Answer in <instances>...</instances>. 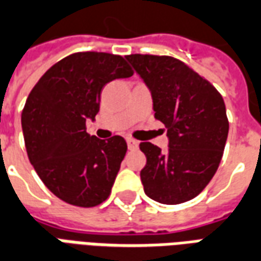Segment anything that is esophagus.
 <instances>
[{
    "label": "esophagus",
    "mask_w": 261,
    "mask_h": 261,
    "mask_svg": "<svg viewBox=\"0 0 261 261\" xmlns=\"http://www.w3.org/2000/svg\"><path fill=\"white\" fill-rule=\"evenodd\" d=\"M127 145H128V149H137V147H138V141L128 137V138H127Z\"/></svg>",
    "instance_id": "34e87169"
}]
</instances>
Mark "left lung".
I'll list each match as a JSON object with an SVG mask.
<instances>
[{
  "instance_id": "8db88e82",
  "label": "left lung",
  "mask_w": 261,
  "mask_h": 261,
  "mask_svg": "<svg viewBox=\"0 0 261 261\" xmlns=\"http://www.w3.org/2000/svg\"><path fill=\"white\" fill-rule=\"evenodd\" d=\"M151 89L155 119L168 130L169 148L162 153L141 142L147 156L141 170L144 192L162 204H180L197 197L218 169L229 121L215 86L170 56H125Z\"/></svg>"
}]
</instances>
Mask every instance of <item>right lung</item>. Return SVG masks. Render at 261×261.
<instances>
[{
  "instance_id": "add662e5",
  "label": "right lung",
  "mask_w": 261,
  "mask_h": 261,
  "mask_svg": "<svg viewBox=\"0 0 261 261\" xmlns=\"http://www.w3.org/2000/svg\"><path fill=\"white\" fill-rule=\"evenodd\" d=\"M133 74L121 56L80 51L50 67L33 86L22 110L26 152L60 200L89 208L110 196L127 142L89 136L86 120L99 112L103 86Z\"/></svg>"
}]
</instances>
